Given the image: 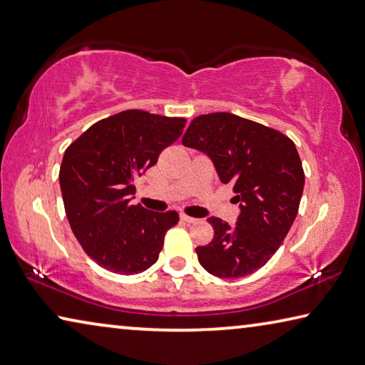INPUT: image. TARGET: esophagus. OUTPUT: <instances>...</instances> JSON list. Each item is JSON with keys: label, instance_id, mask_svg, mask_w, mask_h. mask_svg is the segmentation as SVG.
Instances as JSON below:
<instances>
[{"label": "esophagus", "instance_id": "obj_1", "mask_svg": "<svg viewBox=\"0 0 365 365\" xmlns=\"http://www.w3.org/2000/svg\"><path fill=\"white\" fill-rule=\"evenodd\" d=\"M180 219L183 222H187V224H195V222H198V219L196 217H192V216H187V214H180Z\"/></svg>", "mask_w": 365, "mask_h": 365}]
</instances>
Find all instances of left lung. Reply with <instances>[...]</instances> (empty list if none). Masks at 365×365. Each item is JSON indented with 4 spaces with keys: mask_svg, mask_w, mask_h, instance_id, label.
<instances>
[{
    "mask_svg": "<svg viewBox=\"0 0 365 365\" xmlns=\"http://www.w3.org/2000/svg\"><path fill=\"white\" fill-rule=\"evenodd\" d=\"M182 143L211 159L219 180L234 183L240 203L235 224L207 217L214 237L196 247L200 264L224 279L255 273L274 255L297 216L305 177L296 144L227 112L196 117Z\"/></svg>",
    "mask_w": 365,
    "mask_h": 365,
    "instance_id": "8db88e82",
    "label": "left lung"
}]
</instances>
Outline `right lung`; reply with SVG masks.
Masks as SVG:
<instances>
[{"instance_id": "obj_1", "label": "right lung", "mask_w": 365, "mask_h": 365, "mask_svg": "<svg viewBox=\"0 0 365 365\" xmlns=\"http://www.w3.org/2000/svg\"><path fill=\"white\" fill-rule=\"evenodd\" d=\"M185 118L126 110L97 121L69 146L60 167L66 217L84 252L112 273L138 274L158 262L175 211L131 205L136 177L183 133Z\"/></svg>"}]
</instances>
